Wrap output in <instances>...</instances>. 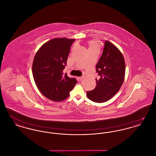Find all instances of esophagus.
I'll list each match as a JSON object with an SVG mask.
<instances>
[{
  "label": "esophagus",
  "mask_w": 156,
  "mask_h": 156,
  "mask_svg": "<svg viewBox=\"0 0 156 156\" xmlns=\"http://www.w3.org/2000/svg\"><path fill=\"white\" fill-rule=\"evenodd\" d=\"M84 78V75H82L81 76H80V77H78V80H80V81H81L83 80V78Z\"/></svg>",
  "instance_id": "34e87169"
}]
</instances>
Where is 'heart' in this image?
Masks as SVG:
<instances>
[{
    "mask_svg": "<svg viewBox=\"0 0 156 156\" xmlns=\"http://www.w3.org/2000/svg\"><path fill=\"white\" fill-rule=\"evenodd\" d=\"M89 51H98L101 49V43L97 39L90 40L88 41Z\"/></svg>",
    "mask_w": 156,
    "mask_h": 156,
    "instance_id": "heart-1",
    "label": "heart"
}]
</instances>
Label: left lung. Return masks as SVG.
<instances>
[{
	"label": "left lung",
	"instance_id": "obj_1",
	"mask_svg": "<svg viewBox=\"0 0 156 156\" xmlns=\"http://www.w3.org/2000/svg\"><path fill=\"white\" fill-rule=\"evenodd\" d=\"M96 68L99 76V79L96 78V87L87 91V95L92 101L102 103L111 99L121 88L125 80V62L119 49L106 40Z\"/></svg>",
	"mask_w": 156,
	"mask_h": 156
}]
</instances>
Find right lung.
<instances>
[{
    "label": "right lung",
    "mask_w": 156,
    "mask_h": 156,
    "mask_svg": "<svg viewBox=\"0 0 156 156\" xmlns=\"http://www.w3.org/2000/svg\"><path fill=\"white\" fill-rule=\"evenodd\" d=\"M75 40L53 38L43 45L34 56L32 72L37 88L44 97L53 101L67 99L77 82L74 78H69L63 73L71 46Z\"/></svg>",
    "instance_id": "add662e5"
}]
</instances>
